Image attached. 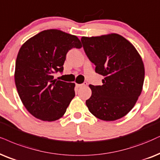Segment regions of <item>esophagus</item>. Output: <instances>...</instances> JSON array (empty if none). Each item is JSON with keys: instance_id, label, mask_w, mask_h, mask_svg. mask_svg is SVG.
Returning <instances> with one entry per match:
<instances>
[{"instance_id": "esophagus-1", "label": "esophagus", "mask_w": 160, "mask_h": 160, "mask_svg": "<svg viewBox=\"0 0 160 160\" xmlns=\"http://www.w3.org/2000/svg\"><path fill=\"white\" fill-rule=\"evenodd\" d=\"M87 86V82H83L82 84H76V86L78 87V88H81V87H83V86Z\"/></svg>"}]
</instances>
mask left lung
<instances>
[{
  "label": "left lung",
  "instance_id": "obj_1",
  "mask_svg": "<svg viewBox=\"0 0 160 160\" xmlns=\"http://www.w3.org/2000/svg\"><path fill=\"white\" fill-rule=\"evenodd\" d=\"M84 51L104 76L102 86L89 85L92 96L86 101L89 112L105 121L125 116L142 92L145 68L141 56L128 40L118 34L82 37Z\"/></svg>",
  "mask_w": 160,
  "mask_h": 160
}]
</instances>
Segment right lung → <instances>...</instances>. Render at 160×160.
I'll return each instance as SVG.
<instances>
[{
  "mask_svg": "<svg viewBox=\"0 0 160 160\" xmlns=\"http://www.w3.org/2000/svg\"><path fill=\"white\" fill-rule=\"evenodd\" d=\"M82 44L75 35L58 29L40 32L26 40L18 52L15 81L23 106L43 121L60 119L75 96L74 82L53 80L62 72L67 52Z\"/></svg>",
  "mask_w": 160,
  "mask_h": 160,
  "instance_id": "obj_1",
  "label": "right lung"
}]
</instances>
